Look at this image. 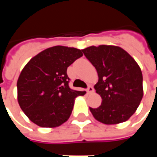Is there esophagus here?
I'll use <instances>...</instances> for the list:
<instances>
[{
  "label": "esophagus",
  "mask_w": 157,
  "mask_h": 157,
  "mask_svg": "<svg viewBox=\"0 0 157 157\" xmlns=\"http://www.w3.org/2000/svg\"><path fill=\"white\" fill-rule=\"evenodd\" d=\"M86 92H87V93H92V92H94V88L92 87V86H88V87H87V89H86Z\"/></svg>",
  "instance_id": "obj_1"
}]
</instances>
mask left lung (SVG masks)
Instances as JSON below:
<instances>
[{
  "mask_svg": "<svg viewBox=\"0 0 157 157\" xmlns=\"http://www.w3.org/2000/svg\"><path fill=\"white\" fill-rule=\"evenodd\" d=\"M82 51L98 75L94 88L102 98V104L90 108L93 117L105 124L128 120L143 98V76L138 64L118 46H91Z\"/></svg>",
  "mask_w": 157,
  "mask_h": 157,
  "instance_id": "left-lung-1",
  "label": "left lung"
}]
</instances>
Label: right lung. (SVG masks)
Masks as SVG:
<instances>
[{"instance_id": "right-lung-1", "label": "right lung", "mask_w": 157, "mask_h": 157, "mask_svg": "<svg viewBox=\"0 0 157 157\" xmlns=\"http://www.w3.org/2000/svg\"><path fill=\"white\" fill-rule=\"evenodd\" d=\"M82 50L55 46L39 53L25 65L17 80V100L28 118L44 128L64 124L75 98L86 92L70 88L67 68L82 56Z\"/></svg>"}]
</instances>
